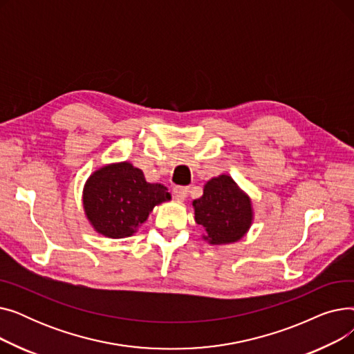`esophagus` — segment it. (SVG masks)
Wrapping results in <instances>:
<instances>
[{
  "instance_id": "34e87169",
  "label": "esophagus",
  "mask_w": 354,
  "mask_h": 354,
  "mask_svg": "<svg viewBox=\"0 0 354 354\" xmlns=\"http://www.w3.org/2000/svg\"><path fill=\"white\" fill-rule=\"evenodd\" d=\"M188 188L187 187H175L174 188V195L178 201H185L188 196Z\"/></svg>"
}]
</instances>
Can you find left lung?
Here are the masks:
<instances>
[{"mask_svg": "<svg viewBox=\"0 0 354 354\" xmlns=\"http://www.w3.org/2000/svg\"><path fill=\"white\" fill-rule=\"evenodd\" d=\"M196 224L207 231L203 239L212 245L236 243L252 224L251 199L228 175L208 180L203 195L192 202Z\"/></svg>", "mask_w": 354, "mask_h": 354, "instance_id": "obj_1", "label": "left lung"}]
</instances>
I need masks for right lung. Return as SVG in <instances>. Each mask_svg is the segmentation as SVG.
<instances>
[{"label":"right lung","mask_w":354,"mask_h":354,"mask_svg":"<svg viewBox=\"0 0 354 354\" xmlns=\"http://www.w3.org/2000/svg\"><path fill=\"white\" fill-rule=\"evenodd\" d=\"M171 194L160 183H149L129 162L106 165L87 179L83 189L86 216L96 232L107 238L133 235L149 214Z\"/></svg>","instance_id":"add662e5"}]
</instances>
